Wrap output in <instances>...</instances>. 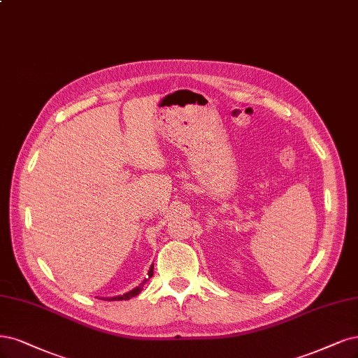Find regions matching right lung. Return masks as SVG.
<instances>
[{
	"label": "right lung",
	"instance_id": "add662e5",
	"mask_svg": "<svg viewBox=\"0 0 358 358\" xmlns=\"http://www.w3.org/2000/svg\"><path fill=\"white\" fill-rule=\"evenodd\" d=\"M152 274H154V264H152L151 268H150V273H148V278H151ZM146 281H148V280H143L138 287H134L133 290H130V292H127V293H124V294H120V296H114V298H105V301H127V299H130V298H133V296H136V294H139V293L142 292L143 285H145Z\"/></svg>",
	"mask_w": 358,
	"mask_h": 358
}]
</instances>
